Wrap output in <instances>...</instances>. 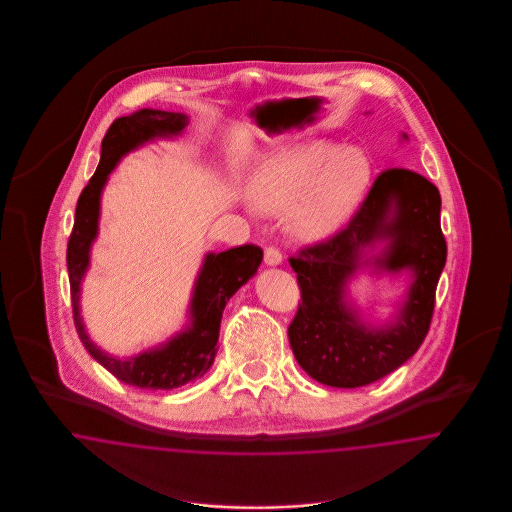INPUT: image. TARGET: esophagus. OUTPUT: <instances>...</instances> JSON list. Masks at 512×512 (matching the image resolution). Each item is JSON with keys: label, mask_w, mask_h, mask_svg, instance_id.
<instances>
[{"label": "esophagus", "mask_w": 512, "mask_h": 512, "mask_svg": "<svg viewBox=\"0 0 512 512\" xmlns=\"http://www.w3.org/2000/svg\"><path fill=\"white\" fill-rule=\"evenodd\" d=\"M264 263L268 264V266H278V264H281V251L278 248H274V246H268V248L264 249Z\"/></svg>", "instance_id": "1"}]
</instances>
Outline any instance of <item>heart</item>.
Returning <instances> with one entry per match:
<instances>
[{
	"instance_id": "heart-1",
	"label": "heart",
	"mask_w": 512,
	"mask_h": 512,
	"mask_svg": "<svg viewBox=\"0 0 512 512\" xmlns=\"http://www.w3.org/2000/svg\"><path fill=\"white\" fill-rule=\"evenodd\" d=\"M372 161L360 148L308 140L266 155L249 180V197L270 214L293 212L302 238H325L355 214L370 186Z\"/></svg>"
}]
</instances>
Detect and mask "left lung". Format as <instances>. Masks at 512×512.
<instances>
[{
	"mask_svg": "<svg viewBox=\"0 0 512 512\" xmlns=\"http://www.w3.org/2000/svg\"><path fill=\"white\" fill-rule=\"evenodd\" d=\"M377 239L388 246L370 263L411 269L414 283L397 321L370 329L344 302V285ZM445 261L439 189L419 172L385 169L343 229L289 257L302 296L289 325L296 362L315 381L338 388L364 387L400 368L430 330Z\"/></svg>",
	"mask_w": 512,
	"mask_h": 512,
	"instance_id": "1",
	"label": "left lung"
}]
</instances>
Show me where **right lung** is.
Returning a JSON list of instances; mask_svg holds the SVG:
<instances>
[{
    "mask_svg": "<svg viewBox=\"0 0 512 512\" xmlns=\"http://www.w3.org/2000/svg\"><path fill=\"white\" fill-rule=\"evenodd\" d=\"M187 124L186 114L165 110L142 109L131 116L116 118L101 144V161L97 171L78 197L75 225L67 242V270L78 338L101 366L131 387L171 390L191 383L208 372L216 358L223 310L229 298L257 272L263 261V249L253 244L221 253H208L201 274L195 281L189 308L191 325L161 347L122 360L109 357L88 338L82 325L78 298L80 281L90 264V248L97 236L99 199L103 186L122 155L155 137L180 135Z\"/></svg>",
    "mask_w": 512,
    "mask_h": 512,
    "instance_id": "1",
    "label": "right lung"
}]
</instances>
